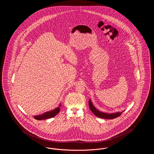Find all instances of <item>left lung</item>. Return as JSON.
Listing matches in <instances>:
<instances>
[{"label": "left lung", "mask_w": 154, "mask_h": 154, "mask_svg": "<svg viewBox=\"0 0 154 154\" xmlns=\"http://www.w3.org/2000/svg\"><path fill=\"white\" fill-rule=\"evenodd\" d=\"M89 108L91 110V111L95 115L96 117L103 118V119H114L116 118L119 117V116H121V114L122 113V112H117L116 113L107 114V113H104L103 112H101L95 107V106L93 105L92 103L91 102V99H89Z\"/></svg>", "instance_id": "left-lung-1"}]
</instances>
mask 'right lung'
I'll return each instance as SVG.
<instances>
[{"label": "right lung", "instance_id": "add662e5", "mask_svg": "<svg viewBox=\"0 0 154 154\" xmlns=\"http://www.w3.org/2000/svg\"><path fill=\"white\" fill-rule=\"evenodd\" d=\"M61 104H59L58 107L56 108L54 110H51L50 111H47L44 112V114H42L39 116H34L33 117L35 119L37 120H43V119H45L48 118H51L55 117L57 114H58L59 111H60V106Z\"/></svg>", "mask_w": 154, "mask_h": 154}]
</instances>
